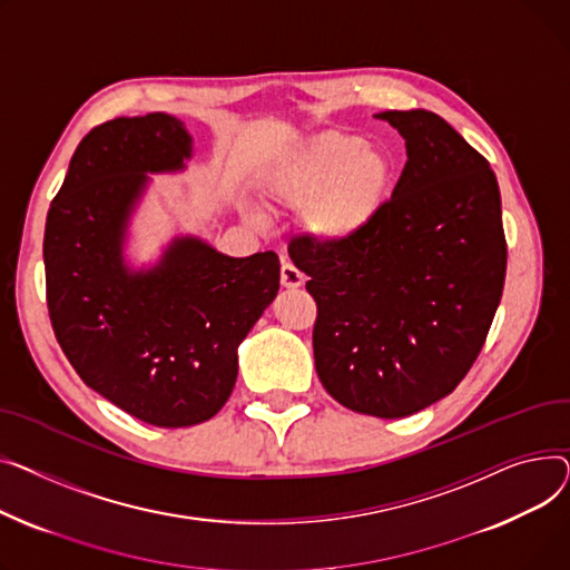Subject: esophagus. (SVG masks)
Instances as JSON below:
<instances>
[{
  "instance_id": "obj_1",
  "label": "esophagus",
  "mask_w": 570,
  "mask_h": 570,
  "mask_svg": "<svg viewBox=\"0 0 570 570\" xmlns=\"http://www.w3.org/2000/svg\"><path fill=\"white\" fill-rule=\"evenodd\" d=\"M304 274H301L294 264H289V262H285L283 266H281V285L285 287V289H298L301 285H304Z\"/></svg>"
}]
</instances>
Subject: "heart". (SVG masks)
I'll use <instances>...</instances> for the list:
<instances>
[{"mask_svg": "<svg viewBox=\"0 0 570 570\" xmlns=\"http://www.w3.org/2000/svg\"><path fill=\"white\" fill-rule=\"evenodd\" d=\"M395 184V154L343 130L320 132L274 158L259 175L266 203L281 212H301V229L324 248L361 242L386 212ZM244 214L262 223L255 209L246 207Z\"/></svg>", "mask_w": 570, "mask_h": 570, "instance_id": "obj_1", "label": "heart"}]
</instances>
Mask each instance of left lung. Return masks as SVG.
I'll return each mask as SVG.
<instances>
[{"label": "left lung", "instance_id": "obj_1", "mask_svg": "<svg viewBox=\"0 0 570 570\" xmlns=\"http://www.w3.org/2000/svg\"><path fill=\"white\" fill-rule=\"evenodd\" d=\"M407 163L377 225L352 246L308 237L289 257L317 301L322 386L352 412L403 419L446 397L476 361L507 276L490 163L440 115H375Z\"/></svg>", "mask_w": 570, "mask_h": 570}]
</instances>
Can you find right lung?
<instances>
[{"instance_id": "right-lung-1", "label": "right lung", "mask_w": 570, "mask_h": 570, "mask_svg": "<svg viewBox=\"0 0 570 570\" xmlns=\"http://www.w3.org/2000/svg\"><path fill=\"white\" fill-rule=\"evenodd\" d=\"M193 138L173 115L89 130L52 199L46 287L55 336L82 382L149 425L209 421L239 373V345L281 287L274 250L229 257L175 234L132 259V218L151 175L186 173Z\"/></svg>"}]
</instances>
